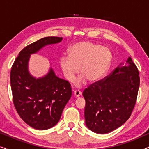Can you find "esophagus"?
<instances>
[{
	"label": "esophagus",
	"mask_w": 149,
	"mask_h": 149,
	"mask_svg": "<svg viewBox=\"0 0 149 149\" xmlns=\"http://www.w3.org/2000/svg\"><path fill=\"white\" fill-rule=\"evenodd\" d=\"M81 95V92L79 90H75L74 91V95L76 97H79Z\"/></svg>",
	"instance_id": "1"
}]
</instances>
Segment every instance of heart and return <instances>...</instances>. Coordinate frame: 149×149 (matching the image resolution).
Returning a JSON list of instances; mask_svg holds the SVG:
<instances>
[{"label": "heart", "instance_id": "b5f03b06", "mask_svg": "<svg viewBox=\"0 0 149 149\" xmlns=\"http://www.w3.org/2000/svg\"><path fill=\"white\" fill-rule=\"evenodd\" d=\"M112 61L111 51L107 47L90 42H79L68 50V56H62L59 65L65 79L74 81L79 72L82 74L74 85L81 87L86 83L100 80L109 70Z\"/></svg>", "mask_w": 149, "mask_h": 149}]
</instances>
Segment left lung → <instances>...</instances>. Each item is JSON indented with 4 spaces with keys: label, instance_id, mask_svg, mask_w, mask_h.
I'll return each instance as SVG.
<instances>
[{
    "label": "left lung",
    "instance_id": "1",
    "mask_svg": "<svg viewBox=\"0 0 149 149\" xmlns=\"http://www.w3.org/2000/svg\"><path fill=\"white\" fill-rule=\"evenodd\" d=\"M140 86L139 72L129 57L111 74L85 89L87 127L97 134H107L125 123L131 116Z\"/></svg>",
    "mask_w": 149,
    "mask_h": 149
}]
</instances>
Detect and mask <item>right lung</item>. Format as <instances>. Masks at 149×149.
Segmentation results:
<instances>
[{
    "instance_id": "add662e5",
    "label": "right lung",
    "mask_w": 149,
    "mask_h": 149,
    "mask_svg": "<svg viewBox=\"0 0 149 149\" xmlns=\"http://www.w3.org/2000/svg\"><path fill=\"white\" fill-rule=\"evenodd\" d=\"M62 40L48 36L26 46L12 66L10 81L14 106L22 120L36 130L49 129L58 123L72 89L70 83L57 77L52 68L44 77L35 78L29 72L28 62L31 54Z\"/></svg>"
}]
</instances>
